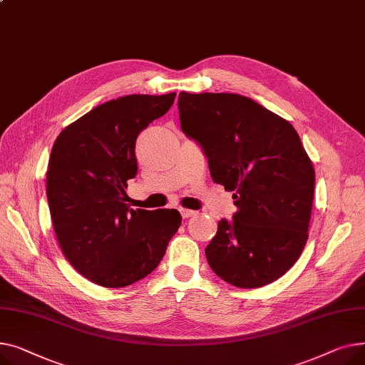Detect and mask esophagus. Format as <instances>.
<instances>
[{"label": "esophagus", "instance_id": "1", "mask_svg": "<svg viewBox=\"0 0 365 365\" xmlns=\"http://www.w3.org/2000/svg\"><path fill=\"white\" fill-rule=\"evenodd\" d=\"M180 212H181L182 218H190V217H195V215H197V212H196V210H191V209H184V207H181V209H180Z\"/></svg>", "mask_w": 365, "mask_h": 365}]
</instances>
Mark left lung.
Returning <instances> with one entry per match:
<instances>
[{"label": "left lung", "instance_id": "8db88e82", "mask_svg": "<svg viewBox=\"0 0 365 365\" xmlns=\"http://www.w3.org/2000/svg\"><path fill=\"white\" fill-rule=\"evenodd\" d=\"M182 131L199 141L210 177L237 212L221 220L205 249L210 268L242 289L262 287L301 256L314 200L315 170L292 123L252 98L180 93Z\"/></svg>", "mask_w": 365, "mask_h": 365}]
</instances>
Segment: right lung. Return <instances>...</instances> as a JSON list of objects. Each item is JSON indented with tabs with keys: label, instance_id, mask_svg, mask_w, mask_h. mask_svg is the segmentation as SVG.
<instances>
[{
	"label": "right lung",
	"instance_id": "1",
	"mask_svg": "<svg viewBox=\"0 0 365 365\" xmlns=\"http://www.w3.org/2000/svg\"><path fill=\"white\" fill-rule=\"evenodd\" d=\"M175 93L133 94L97 106L54 141L47 197L57 242L69 264L103 287L130 286L162 261L181 225L175 209H131L138 134L174 104Z\"/></svg>",
	"mask_w": 365,
	"mask_h": 365
}]
</instances>
